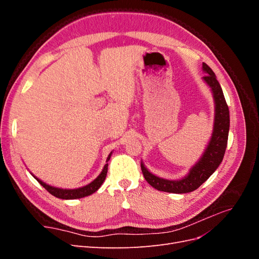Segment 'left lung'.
I'll list each match as a JSON object with an SVG mask.
<instances>
[{
    "mask_svg": "<svg viewBox=\"0 0 259 259\" xmlns=\"http://www.w3.org/2000/svg\"><path fill=\"white\" fill-rule=\"evenodd\" d=\"M202 69L203 72L206 73L205 76H203V81L209 86L215 104L213 133H211L208 145L205 151L201 155L200 160L189 169V173L182 179L170 180L161 178L150 173L143 162L140 163L145 179L156 190L170 193H188L194 191L203 183L206 182L224 159L230 127L229 109L227 106L222 86L218 83L213 70L205 62L202 64Z\"/></svg>",
    "mask_w": 259,
    "mask_h": 259,
    "instance_id": "obj_1",
    "label": "left lung"
}]
</instances>
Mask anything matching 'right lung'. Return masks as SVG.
I'll list each match as a JSON object with an SVG mask.
<instances>
[{
    "label": "right lung",
    "instance_id": "right-lung-1",
    "mask_svg": "<svg viewBox=\"0 0 259 259\" xmlns=\"http://www.w3.org/2000/svg\"><path fill=\"white\" fill-rule=\"evenodd\" d=\"M111 154H112V152H110V154L108 155L107 162L110 160ZM107 171H108V163L104 166L103 170H101V173L95 179H94L92 183H90L89 185H86V186H83L81 188H76V189H62V188L50 186L48 184H45L44 182H42L41 179H38L37 177H35L33 174H32V176L37 180L38 183L41 184V186H43L46 190H48L51 194H53L54 197L62 199V200H74V199H80V198L88 197V195H91L94 192H96L101 187V185L104 184L106 176H107Z\"/></svg>",
    "mask_w": 259,
    "mask_h": 259
}]
</instances>
